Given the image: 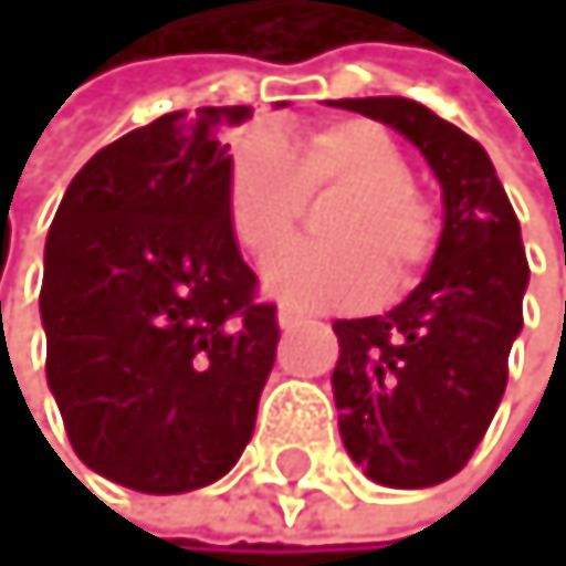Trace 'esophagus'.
<instances>
[{
	"mask_svg": "<svg viewBox=\"0 0 566 566\" xmlns=\"http://www.w3.org/2000/svg\"><path fill=\"white\" fill-rule=\"evenodd\" d=\"M304 322H312V318H307L304 312H297V307H290V304H283V307H280V329H283V333L304 326Z\"/></svg>",
	"mask_w": 566,
	"mask_h": 566,
	"instance_id": "esophagus-1",
	"label": "esophagus"
}]
</instances>
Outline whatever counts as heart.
I'll return each instance as SVG.
<instances>
[{"instance_id":"heart-1","label":"heart","mask_w":566,"mask_h":566,"mask_svg":"<svg viewBox=\"0 0 566 566\" xmlns=\"http://www.w3.org/2000/svg\"><path fill=\"white\" fill-rule=\"evenodd\" d=\"M344 190L322 219L329 240L286 248L265 286L297 307H350L400 286L432 259L436 205L411 180L400 145L371 119H329L301 134H254L227 177V216L254 259L276 254L307 212V198Z\"/></svg>"}]
</instances>
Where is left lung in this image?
I'll return each mask as SVG.
<instances>
[{
  "label": "left lung",
  "mask_w": 566,
  "mask_h": 566,
  "mask_svg": "<svg viewBox=\"0 0 566 566\" xmlns=\"http://www.w3.org/2000/svg\"><path fill=\"white\" fill-rule=\"evenodd\" d=\"M400 130L443 187V237L411 297L371 318H339L333 397L339 436L365 475L426 489L461 471L506 389L525 326L528 259L511 198L485 148L411 98H339Z\"/></svg>",
  "instance_id": "8db88e82"
}]
</instances>
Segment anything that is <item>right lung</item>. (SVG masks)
<instances>
[{
	"label": "right lung",
	"mask_w": 566,
	"mask_h": 566,
	"mask_svg": "<svg viewBox=\"0 0 566 566\" xmlns=\"http://www.w3.org/2000/svg\"><path fill=\"white\" fill-rule=\"evenodd\" d=\"M248 105L166 113L91 155L45 240V376L81 461L137 493L222 479L254 432L276 361L227 216Z\"/></svg>",
	"instance_id": "1"
}]
</instances>
